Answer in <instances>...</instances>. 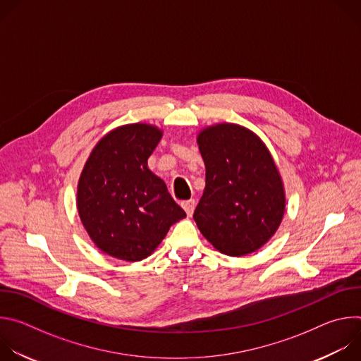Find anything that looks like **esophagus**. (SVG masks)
Returning <instances> with one entry per match:
<instances>
[{"label": "esophagus", "mask_w": 361, "mask_h": 361, "mask_svg": "<svg viewBox=\"0 0 361 361\" xmlns=\"http://www.w3.org/2000/svg\"><path fill=\"white\" fill-rule=\"evenodd\" d=\"M181 207L184 209V212L187 213V216H192L194 213V209H195V200H187V201H183L181 202Z\"/></svg>", "instance_id": "34e87169"}]
</instances>
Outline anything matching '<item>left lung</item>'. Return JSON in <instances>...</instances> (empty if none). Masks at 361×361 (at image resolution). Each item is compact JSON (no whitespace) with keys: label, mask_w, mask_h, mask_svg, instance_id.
<instances>
[{"label":"left lung","mask_w":361,"mask_h":361,"mask_svg":"<svg viewBox=\"0 0 361 361\" xmlns=\"http://www.w3.org/2000/svg\"><path fill=\"white\" fill-rule=\"evenodd\" d=\"M205 190L194 221L220 252L259 250L277 231L286 207L279 170L266 145L248 130L219 124L198 135Z\"/></svg>","instance_id":"1"}]
</instances>
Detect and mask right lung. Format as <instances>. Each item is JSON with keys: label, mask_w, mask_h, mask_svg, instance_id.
Returning a JSON list of instances; mask_svg holds the SVG:
<instances>
[{"label": "right lung", "mask_w": 361, "mask_h": 361, "mask_svg": "<svg viewBox=\"0 0 361 361\" xmlns=\"http://www.w3.org/2000/svg\"><path fill=\"white\" fill-rule=\"evenodd\" d=\"M161 131L147 124L120 127L101 138L82 170L77 205L95 245L116 259L140 262L185 217L148 157Z\"/></svg>", "instance_id": "1"}]
</instances>
